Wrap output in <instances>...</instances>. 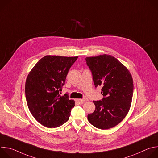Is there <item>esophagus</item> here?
<instances>
[{"label":"esophagus","instance_id":"34e87169","mask_svg":"<svg viewBox=\"0 0 158 158\" xmlns=\"http://www.w3.org/2000/svg\"><path fill=\"white\" fill-rule=\"evenodd\" d=\"M87 101V99H77V102L80 104H83L84 102H85Z\"/></svg>","mask_w":158,"mask_h":158}]
</instances>
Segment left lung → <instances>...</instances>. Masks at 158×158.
Here are the masks:
<instances>
[{
  "label": "left lung",
  "instance_id": "obj_1",
  "mask_svg": "<svg viewBox=\"0 0 158 158\" xmlns=\"http://www.w3.org/2000/svg\"><path fill=\"white\" fill-rule=\"evenodd\" d=\"M91 69L95 87L101 85L103 99L93 101L94 112L87 119L94 127L108 129L120 123L131 107L133 80L127 67L111 55L103 54L85 58Z\"/></svg>",
  "mask_w": 158,
  "mask_h": 158
}]
</instances>
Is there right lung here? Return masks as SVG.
<instances>
[{
	"label": "right lung",
	"instance_id": "obj_1",
	"mask_svg": "<svg viewBox=\"0 0 158 158\" xmlns=\"http://www.w3.org/2000/svg\"><path fill=\"white\" fill-rule=\"evenodd\" d=\"M77 57L46 56L29 72L25 85L26 101L31 113L42 125L57 127L69 120L75 101L60 92Z\"/></svg>",
	"mask_w": 158,
	"mask_h": 158
}]
</instances>
